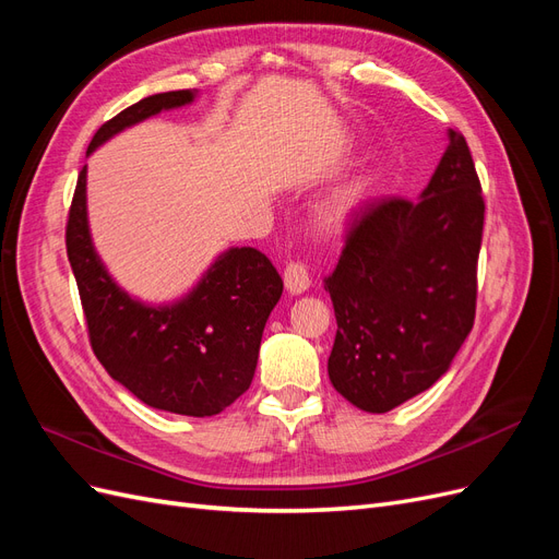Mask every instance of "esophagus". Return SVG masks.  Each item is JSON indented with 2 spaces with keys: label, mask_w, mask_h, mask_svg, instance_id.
I'll return each mask as SVG.
<instances>
[{
  "label": "esophagus",
  "mask_w": 559,
  "mask_h": 559,
  "mask_svg": "<svg viewBox=\"0 0 559 559\" xmlns=\"http://www.w3.org/2000/svg\"><path fill=\"white\" fill-rule=\"evenodd\" d=\"M284 284H286V292L292 296H300L310 289V275H308V267L302 263H289L284 270Z\"/></svg>",
  "instance_id": "obj_1"
}]
</instances>
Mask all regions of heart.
<instances>
[{"label":"heart","mask_w":559,"mask_h":559,"mask_svg":"<svg viewBox=\"0 0 559 559\" xmlns=\"http://www.w3.org/2000/svg\"><path fill=\"white\" fill-rule=\"evenodd\" d=\"M370 191H373V181L364 175L337 186V189L317 207V224L329 233L343 230L352 218L361 212V207L370 198Z\"/></svg>","instance_id":"1"}]
</instances>
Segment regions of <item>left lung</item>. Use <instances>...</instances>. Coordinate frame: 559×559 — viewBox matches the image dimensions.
<instances>
[{"instance_id":"left-lung-1","label":"left lung","mask_w":559,"mask_h":559,"mask_svg":"<svg viewBox=\"0 0 559 559\" xmlns=\"http://www.w3.org/2000/svg\"><path fill=\"white\" fill-rule=\"evenodd\" d=\"M485 202L462 132L417 200L366 205L326 289L337 333L329 378L352 405L389 413L448 373L476 317Z\"/></svg>"}]
</instances>
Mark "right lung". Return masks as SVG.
<instances>
[{"label":"right lung","mask_w":559,"mask_h":559,"mask_svg":"<svg viewBox=\"0 0 559 559\" xmlns=\"http://www.w3.org/2000/svg\"><path fill=\"white\" fill-rule=\"evenodd\" d=\"M198 91H170L140 99L95 132L88 156L114 134L191 105ZM86 173L83 165L67 222V257L95 357L151 408L189 417L218 415L253 380L265 321L284 289L280 273L259 249L230 247L189 294L173 302L154 306L130 296L93 245Z\"/></svg>","instance_id":"add662e5"}]
</instances>
